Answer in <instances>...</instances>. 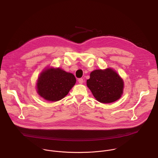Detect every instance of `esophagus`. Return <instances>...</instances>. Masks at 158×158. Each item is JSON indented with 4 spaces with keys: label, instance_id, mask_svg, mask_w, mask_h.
Wrapping results in <instances>:
<instances>
[{
    "label": "esophagus",
    "instance_id": "34e87169",
    "mask_svg": "<svg viewBox=\"0 0 158 158\" xmlns=\"http://www.w3.org/2000/svg\"><path fill=\"white\" fill-rule=\"evenodd\" d=\"M78 82H79V84H82V83H83V82H84L83 79H82V78L79 79H78Z\"/></svg>",
    "mask_w": 158,
    "mask_h": 158
}]
</instances>
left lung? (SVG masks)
Masks as SVG:
<instances>
[{"instance_id":"left-lung-1","label":"left lung","mask_w":158,"mask_h":158,"mask_svg":"<svg viewBox=\"0 0 158 158\" xmlns=\"http://www.w3.org/2000/svg\"><path fill=\"white\" fill-rule=\"evenodd\" d=\"M86 83L96 99L101 103L116 101L123 93V79L112 68L92 71Z\"/></svg>"}]
</instances>
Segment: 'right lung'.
<instances>
[{
    "mask_svg": "<svg viewBox=\"0 0 158 158\" xmlns=\"http://www.w3.org/2000/svg\"><path fill=\"white\" fill-rule=\"evenodd\" d=\"M76 82V79L72 73H67L59 67H48L38 77L37 92L45 100L56 102L68 94Z\"/></svg>",
    "mask_w": 158,
    "mask_h": 158,
    "instance_id": "1",
    "label": "right lung"
}]
</instances>
